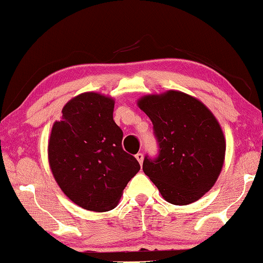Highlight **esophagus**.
Masks as SVG:
<instances>
[{"mask_svg":"<svg viewBox=\"0 0 263 263\" xmlns=\"http://www.w3.org/2000/svg\"><path fill=\"white\" fill-rule=\"evenodd\" d=\"M135 157H136V160L139 161V163L142 164V162H143V154H142V153H137Z\"/></svg>","mask_w":263,"mask_h":263,"instance_id":"esophagus-1","label":"esophagus"}]
</instances>
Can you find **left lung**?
Wrapping results in <instances>:
<instances>
[{
	"instance_id": "obj_1",
	"label": "left lung",
	"mask_w": 263,
	"mask_h": 263,
	"mask_svg": "<svg viewBox=\"0 0 263 263\" xmlns=\"http://www.w3.org/2000/svg\"><path fill=\"white\" fill-rule=\"evenodd\" d=\"M137 106L152 120L160 145L155 161H143L145 175L169 203L201 199L223 167L226 140L219 121L200 100L179 90L144 95Z\"/></svg>"
}]
</instances>
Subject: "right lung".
<instances>
[{
  "mask_svg": "<svg viewBox=\"0 0 263 263\" xmlns=\"http://www.w3.org/2000/svg\"><path fill=\"white\" fill-rule=\"evenodd\" d=\"M114 104L111 96L95 91L75 96L64 104L48 141V161L59 187L75 204L96 213L114 209L140 171L135 157L122 149Z\"/></svg>",
  "mask_w": 263,
  "mask_h": 263,
  "instance_id": "add662e5",
  "label": "right lung"
}]
</instances>
